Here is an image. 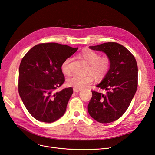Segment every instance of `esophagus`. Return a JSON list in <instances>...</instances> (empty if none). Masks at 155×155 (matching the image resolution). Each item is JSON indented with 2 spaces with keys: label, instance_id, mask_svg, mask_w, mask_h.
<instances>
[{
  "label": "esophagus",
  "instance_id": "34e87169",
  "mask_svg": "<svg viewBox=\"0 0 155 155\" xmlns=\"http://www.w3.org/2000/svg\"><path fill=\"white\" fill-rule=\"evenodd\" d=\"M73 91H74V92H78L81 91V89L77 88H73Z\"/></svg>",
  "mask_w": 155,
  "mask_h": 155
}]
</instances>
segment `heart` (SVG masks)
<instances>
[{
	"mask_svg": "<svg viewBox=\"0 0 155 155\" xmlns=\"http://www.w3.org/2000/svg\"><path fill=\"white\" fill-rule=\"evenodd\" d=\"M81 56L88 64H90L88 73L92 74L97 80L104 78L109 72L110 62L107 57H100L99 54L89 49L84 50L81 53ZM70 61L71 59L70 58L65 59L61 65V70L65 75L70 74L69 64ZM91 75L86 76L74 75L67 79V83L70 87L82 89L93 81L94 78Z\"/></svg>",
	"mask_w": 155,
	"mask_h": 155,
	"instance_id": "1",
	"label": "heart"
}]
</instances>
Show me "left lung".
I'll list each match as a JSON object with an SVG mask.
<instances>
[{
  "instance_id": "1",
  "label": "left lung",
  "mask_w": 155,
  "mask_h": 155,
  "mask_svg": "<svg viewBox=\"0 0 155 155\" xmlns=\"http://www.w3.org/2000/svg\"><path fill=\"white\" fill-rule=\"evenodd\" d=\"M91 50L104 52L109 59V72L96 85L105 94L92 91L88 105L90 116L102 124L119 119L132 101L138 87V66L133 54L120 44L109 42L94 46Z\"/></svg>"
}]
</instances>
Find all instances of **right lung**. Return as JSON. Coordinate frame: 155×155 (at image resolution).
<instances>
[{
  "label": "right lung",
  "mask_w": 155,
  "mask_h": 155,
  "mask_svg": "<svg viewBox=\"0 0 155 155\" xmlns=\"http://www.w3.org/2000/svg\"><path fill=\"white\" fill-rule=\"evenodd\" d=\"M78 49L55 43H42L31 48L22 58L18 70V93L37 120L51 123L64 115L73 89L55 90L64 82L62 62Z\"/></svg>",
  "instance_id": "obj_1"
}]
</instances>
